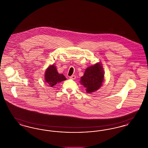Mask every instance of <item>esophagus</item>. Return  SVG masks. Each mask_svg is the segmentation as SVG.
I'll return each mask as SVG.
<instances>
[{
	"label": "esophagus",
	"mask_w": 148,
	"mask_h": 148,
	"mask_svg": "<svg viewBox=\"0 0 148 148\" xmlns=\"http://www.w3.org/2000/svg\"><path fill=\"white\" fill-rule=\"evenodd\" d=\"M70 79H73V80H74L75 78H76V76L75 75H71V77H70Z\"/></svg>",
	"instance_id": "esophagus-1"
}]
</instances>
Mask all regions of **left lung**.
<instances>
[{"label": "left lung", "instance_id": "8db88e82", "mask_svg": "<svg viewBox=\"0 0 148 148\" xmlns=\"http://www.w3.org/2000/svg\"><path fill=\"white\" fill-rule=\"evenodd\" d=\"M104 79L103 68L101 64L98 63L86 68L84 75L81 77L80 83L86 88L88 93H91L101 87Z\"/></svg>", "mask_w": 148, "mask_h": 148}]
</instances>
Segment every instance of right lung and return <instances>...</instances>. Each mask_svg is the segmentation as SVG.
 I'll use <instances>...</instances> for the list:
<instances>
[{
	"label": "right lung",
	"instance_id": "add662e5",
	"mask_svg": "<svg viewBox=\"0 0 148 148\" xmlns=\"http://www.w3.org/2000/svg\"><path fill=\"white\" fill-rule=\"evenodd\" d=\"M66 79L63 74L58 73L56 66L53 64L50 65L45 71V80L51 87H53L57 83L62 82Z\"/></svg>",
	"mask_w": 148,
	"mask_h": 148
}]
</instances>
